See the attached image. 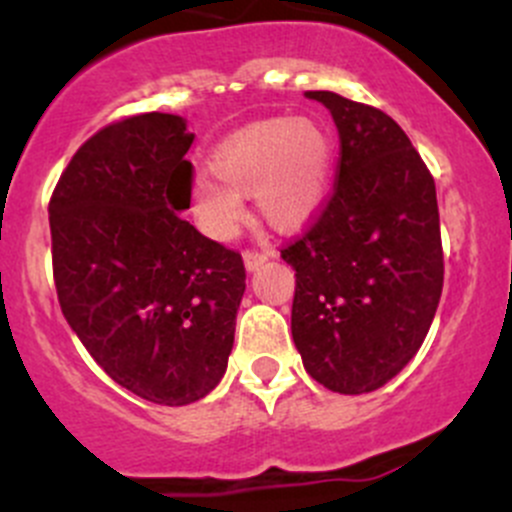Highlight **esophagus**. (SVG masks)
Listing matches in <instances>:
<instances>
[{"instance_id": "obj_1", "label": "esophagus", "mask_w": 512, "mask_h": 512, "mask_svg": "<svg viewBox=\"0 0 512 512\" xmlns=\"http://www.w3.org/2000/svg\"><path fill=\"white\" fill-rule=\"evenodd\" d=\"M242 260H245V267L247 270H257V267L262 265V262L267 260V252H260V250H245L242 252Z\"/></svg>"}]
</instances>
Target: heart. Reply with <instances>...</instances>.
Listing matches in <instances>:
<instances>
[{
	"mask_svg": "<svg viewBox=\"0 0 512 512\" xmlns=\"http://www.w3.org/2000/svg\"><path fill=\"white\" fill-rule=\"evenodd\" d=\"M215 178L190 185L193 213L218 240L245 220L242 198L252 195L270 225L292 230L324 203L332 175V138L309 118H267L232 133L210 160Z\"/></svg>",
	"mask_w": 512,
	"mask_h": 512,
	"instance_id": "b5f03b06",
	"label": "heart"
}]
</instances>
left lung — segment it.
<instances>
[{
	"label": "left lung",
	"instance_id": "left-lung-1",
	"mask_svg": "<svg viewBox=\"0 0 512 512\" xmlns=\"http://www.w3.org/2000/svg\"><path fill=\"white\" fill-rule=\"evenodd\" d=\"M339 131L334 185L282 247L297 285L292 339L304 369L339 394H366L418 352L443 289L436 183L399 123L366 103L307 91Z\"/></svg>",
	"mask_w": 512,
	"mask_h": 512
}]
</instances>
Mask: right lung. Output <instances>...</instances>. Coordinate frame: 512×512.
<instances>
[{"instance_id":"1","label":"right lung","mask_w":512,"mask_h":512,"mask_svg":"<svg viewBox=\"0 0 512 512\" xmlns=\"http://www.w3.org/2000/svg\"><path fill=\"white\" fill-rule=\"evenodd\" d=\"M190 146L173 113L113 121L74 153L49 200L66 322L118 386L163 406L218 386L245 292L240 252L180 218Z\"/></svg>"}]
</instances>
